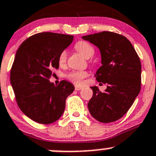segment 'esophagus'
<instances>
[{
  "label": "esophagus",
  "instance_id": "1",
  "mask_svg": "<svg viewBox=\"0 0 156 156\" xmlns=\"http://www.w3.org/2000/svg\"><path fill=\"white\" fill-rule=\"evenodd\" d=\"M83 88V87H81V86H78V85H75V89L76 90H81Z\"/></svg>",
  "mask_w": 156,
  "mask_h": 156
}]
</instances>
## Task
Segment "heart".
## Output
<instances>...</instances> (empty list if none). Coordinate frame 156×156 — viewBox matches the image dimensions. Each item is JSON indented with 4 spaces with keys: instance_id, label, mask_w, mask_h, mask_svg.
<instances>
[{
    "instance_id": "1",
    "label": "heart",
    "mask_w": 156,
    "mask_h": 156,
    "mask_svg": "<svg viewBox=\"0 0 156 156\" xmlns=\"http://www.w3.org/2000/svg\"><path fill=\"white\" fill-rule=\"evenodd\" d=\"M75 49L79 52L84 58L89 59L92 57L94 54V48L90 43L84 41H79L77 42L75 46ZM67 51L66 50H62L59 56V62L61 65H63L67 59ZM87 75V73L84 71H73L67 75V78L72 82L75 84H81L82 83L83 79Z\"/></svg>"
}]
</instances>
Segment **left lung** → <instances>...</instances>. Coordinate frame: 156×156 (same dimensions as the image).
I'll list each match as a JSON object with an SVG mask.
<instances>
[{
    "mask_svg": "<svg viewBox=\"0 0 156 156\" xmlns=\"http://www.w3.org/2000/svg\"><path fill=\"white\" fill-rule=\"evenodd\" d=\"M99 48L102 66L95 74L99 82L107 84L105 92L94 86L88 103L91 115L102 123L119 120L126 114L141 87V63L128 39L111 31L83 36Z\"/></svg>",
    "mask_w": 156,
    "mask_h": 156,
    "instance_id": "obj_1",
    "label": "left lung"
}]
</instances>
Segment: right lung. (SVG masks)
<instances>
[{
  "label": "right lung",
  "instance_id": "add662e5",
  "mask_svg": "<svg viewBox=\"0 0 156 156\" xmlns=\"http://www.w3.org/2000/svg\"><path fill=\"white\" fill-rule=\"evenodd\" d=\"M74 36L53 32L34 34L22 43L10 71V84L21 111L44 125L57 121L63 114L66 100L75 90L69 81L58 85L49 81L59 69V56L72 44Z\"/></svg>",
  "mask_w": 156,
  "mask_h": 156
}]
</instances>
